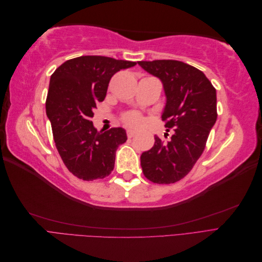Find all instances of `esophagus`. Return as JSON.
I'll return each instance as SVG.
<instances>
[{
	"label": "esophagus",
	"mask_w": 262,
	"mask_h": 262,
	"mask_svg": "<svg viewBox=\"0 0 262 262\" xmlns=\"http://www.w3.org/2000/svg\"><path fill=\"white\" fill-rule=\"evenodd\" d=\"M137 134V132L134 131V130H131V129H129V130H126V136H128V138L129 139H131V138H133L134 136H136Z\"/></svg>",
	"instance_id": "1"
}]
</instances>
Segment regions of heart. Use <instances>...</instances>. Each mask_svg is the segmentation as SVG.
Here are the masks:
<instances>
[{"mask_svg": "<svg viewBox=\"0 0 262 262\" xmlns=\"http://www.w3.org/2000/svg\"><path fill=\"white\" fill-rule=\"evenodd\" d=\"M122 121L129 126H140L142 124V115L136 110H130V112H126L121 116Z\"/></svg>", "mask_w": 262, "mask_h": 262, "instance_id": "obj_1", "label": "heart"}]
</instances>
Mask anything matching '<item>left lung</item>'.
<instances>
[{
  "label": "left lung",
  "mask_w": 262,
  "mask_h": 262,
  "mask_svg": "<svg viewBox=\"0 0 262 262\" xmlns=\"http://www.w3.org/2000/svg\"><path fill=\"white\" fill-rule=\"evenodd\" d=\"M163 82L167 102L162 120L173 134L168 141L155 137L153 147L142 153L144 176L169 185L188 175L205 148L217 118L216 90L202 71L177 60L139 61Z\"/></svg>",
  "instance_id": "left-lung-1"
}]
</instances>
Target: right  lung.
<instances>
[{
	"label": "right lung",
	"mask_w": 262,
	"mask_h": 262,
	"mask_svg": "<svg viewBox=\"0 0 262 262\" xmlns=\"http://www.w3.org/2000/svg\"><path fill=\"white\" fill-rule=\"evenodd\" d=\"M137 62L101 55H83L66 61L54 71L46 100L53 140L70 172L92 181L112 173L116 150L126 141L122 128L99 132L92 117L106 97L108 84L119 71Z\"/></svg>",
	"instance_id": "obj_1"
}]
</instances>
